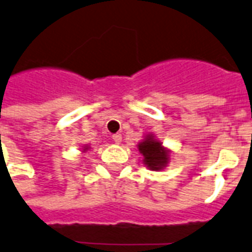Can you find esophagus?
<instances>
[{"instance_id":"obj_1","label":"esophagus","mask_w":252,"mask_h":252,"mask_svg":"<svg viewBox=\"0 0 252 252\" xmlns=\"http://www.w3.org/2000/svg\"><path fill=\"white\" fill-rule=\"evenodd\" d=\"M112 139H113V141L116 143V144H120L122 141V135L121 134H114L112 135Z\"/></svg>"}]
</instances>
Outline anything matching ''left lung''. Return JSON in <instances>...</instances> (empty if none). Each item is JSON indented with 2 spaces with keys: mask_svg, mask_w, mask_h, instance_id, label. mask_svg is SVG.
Segmentation results:
<instances>
[{
  "mask_svg": "<svg viewBox=\"0 0 252 252\" xmlns=\"http://www.w3.org/2000/svg\"><path fill=\"white\" fill-rule=\"evenodd\" d=\"M141 162L151 171H162L170 163L171 151L162 145V141L156 138L155 134H147L138 144Z\"/></svg>",
  "mask_w": 252,
  "mask_h": 252,
  "instance_id": "8db88e82",
  "label": "left lung"
}]
</instances>
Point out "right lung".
<instances>
[{
	"instance_id": "obj_1",
	"label": "right lung",
	"mask_w": 252,
	"mask_h": 252,
	"mask_svg": "<svg viewBox=\"0 0 252 252\" xmlns=\"http://www.w3.org/2000/svg\"><path fill=\"white\" fill-rule=\"evenodd\" d=\"M89 149H90V145L85 144V145H82V148H81V152H82V153H85V152H87V151H89Z\"/></svg>"
}]
</instances>
